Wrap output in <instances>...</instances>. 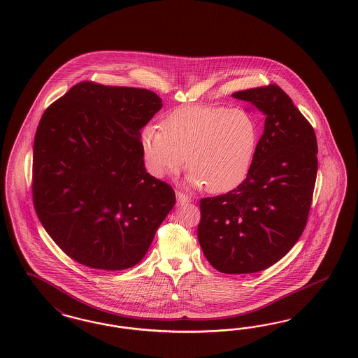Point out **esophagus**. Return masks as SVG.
Segmentation results:
<instances>
[{
  "instance_id": "34e87169",
  "label": "esophagus",
  "mask_w": 358,
  "mask_h": 358,
  "mask_svg": "<svg viewBox=\"0 0 358 358\" xmlns=\"http://www.w3.org/2000/svg\"><path fill=\"white\" fill-rule=\"evenodd\" d=\"M176 196H177V201H178L180 203H184V202H190V197H189L186 193H184V192H180V190H177Z\"/></svg>"
}]
</instances>
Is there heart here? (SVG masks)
<instances>
[{"label": "heart", "instance_id": "obj_1", "mask_svg": "<svg viewBox=\"0 0 358 358\" xmlns=\"http://www.w3.org/2000/svg\"><path fill=\"white\" fill-rule=\"evenodd\" d=\"M160 125H147L141 149L156 177L176 173L187 157L189 181L210 193L239 185L248 173L258 145L254 117L241 108L186 107L172 112Z\"/></svg>", "mask_w": 358, "mask_h": 358}]
</instances>
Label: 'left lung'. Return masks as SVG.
<instances>
[{
    "mask_svg": "<svg viewBox=\"0 0 358 358\" xmlns=\"http://www.w3.org/2000/svg\"><path fill=\"white\" fill-rule=\"evenodd\" d=\"M264 113V132L242 184L201 198L197 235L210 264L223 273L262 271L303 234L317 176L313 127L278 85L236 91Z\"/></svg>",
    "mask_w": 358,
    "mask_h": 358,
    "instance_id": "8db88e82",
    "label": "left lung"
}]
</instances>
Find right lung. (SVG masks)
<instances>
[{
	"label": "right lung",
	"mask_w": 358,
	"mask_h": 358,
	"mask_svg": "<svg viewBox=\"0 0 358 358\" xmlns=\"http://www.w3.org/2000/svg\"><path fill=\"white\" fill-rule=\"evenodd\" d=\"M162 107L145 88L80 82L43 112L33 203L63 252L96 270L134 267L176 203L144 166L140 131Z\"/></svg>",
	"instance_id": "obj_1"
}]
</instances>
